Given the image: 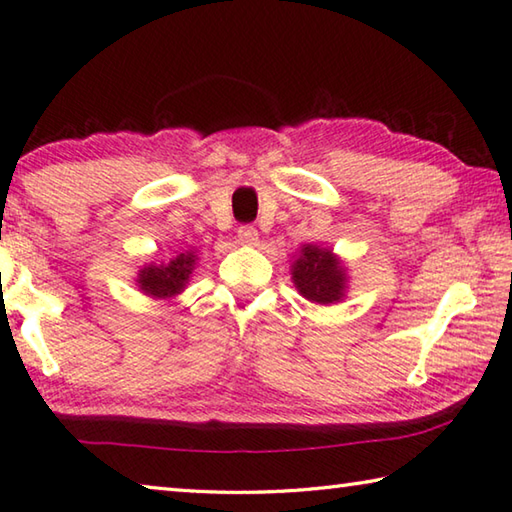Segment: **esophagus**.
<instances>
[{
  "instance_id": "esophagus-1",
  "label": "esophagus",
  "mask_w": 512,
  "mask_h": 512,
  "mask_svg": "<svg viewBox=\"0 0 512 512\" xmlns=\"http://www.w3.org/2000/svg\"><path fill=\"white\" fill-rule=\"evenodd\" d=\"M237 237L241 246H257L259 243V232L253 225H241L237 230Z\"/></svg>"
}]
</instances>
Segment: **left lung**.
<instances>
[{"label": "left lung", "instance_id": "left-lung-1", "mask_svg": "<svg viewBox=\"0 0 512 512\" xmlns=\"http://www.w3.org/2000/svg\"><path fill=\"white\" fill-rule=\"evenodd\" d=\"M291 280L300 296L319 305L339 303L346 296V269L330 248L305 243L291 264Z\"/></svg>", "mask_w": 512, "mask_h": 512}]
</instances>
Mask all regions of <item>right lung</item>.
<instances>
[{
	"mask_svg": "<svg viewBox=\"0 0 512 512\" xmlns=\"http://www.w3.org/2000/svg\"><path fill=\"white\" fill-rule=\"evenodd\" d=\"M198 255L193 250L175 255L168 264H148L139 271L136 285L150 298H173L184 291L193 269H196Z\"/></svg>",
	"mask_w": 512,
	"mask_h": 512,
	"instance_id": "add662e5",
	"label": "right lung"
}]
</instances>
